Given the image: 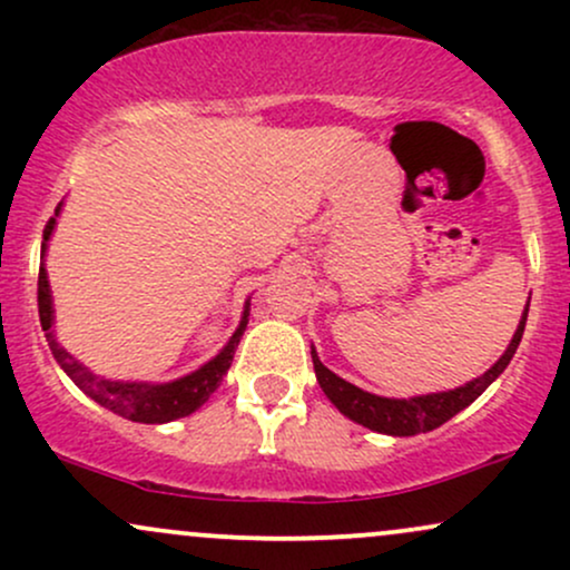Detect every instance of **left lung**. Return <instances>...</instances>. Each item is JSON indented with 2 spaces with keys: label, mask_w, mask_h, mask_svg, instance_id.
<instances>
[{
  "label": "left lung",
  "mask_w": 570,
  "mask_h": 570,
  "mask_svg": "<svg viewBox=\"0 0 570 570\" xmlns=\"http://www.w3.org/2000/svg\"><path fill=\"white\" fill-rule=\"evenodd\" d=\"M528 303H531V297H528ZM525 322H528V305L525 311H522L520 324H517L512 343L507 345V351L501 353V358L493 364V367L482 372V375L474 377V381L458 385V389H450V391H436V394H421V396H407V399L370 394V391L358 389V385L343 381V377L335 375V372L326 370L322 358H318L316 348L311 345L313 370H316V381L322 385L326 399H330V402L335 404L345 417H351L353 423H358V426L377 431V434H389V436L426 434V431H434L440 429L442 423H448L450 417L458 415L463 407H469V404H472L474 399L509 367L517 345H520L522 340V332H525Z\"/></svg>",
  "instance_id": "8db88e82"
}]
</instances>
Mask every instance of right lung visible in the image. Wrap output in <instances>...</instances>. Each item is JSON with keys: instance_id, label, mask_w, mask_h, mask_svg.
Masks as SVG:
<instances>
[{"instance_id": "right-lung-1", "label": "right lung", "mask_w": 570, "mask_h": 570, "mask_svg": "<svg viewBox=\"0 0 570 570\" xmlns=\"http://www.w3.org/2000/svg\"><path fill=\"white\" fill-rule=\"evenodd\" d=\"M61 208H63V200L56 206V217H50L48 225H45L42 265H39V284H37L39 324H42V332L45 337H48V345L50 351H53L56 362L61 364V370L67 372L71 381H75V385L82 391V394H88L94 402L101 404V407L112 410L115 415L128 417V421L168 423V421H176V417L193 415V412L198 410L200 404H206L208 396L219 389L222 377H225L227 370H230L235 348H238L240 337H244V330L248 324V305L252 303L246 299L244 313H240V322L235 326L233 337L225 343V348L185 377H176V381H168V383H144V381H112V377L96 375L94 370H88L82 362H77V358L71 356L61 343H58L56 330H53L56 311H53V292H50L48 271H45V254H48V240L56 230Z\"/></svg>"}]
</instances>
